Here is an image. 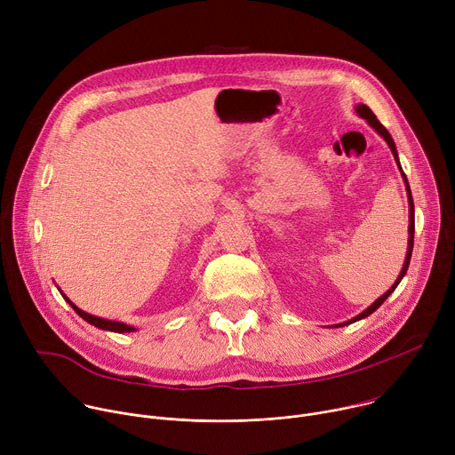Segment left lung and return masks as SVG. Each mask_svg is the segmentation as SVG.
Returning a JSON list of instances; mask_svg holds the SVG:
<instances>
[{"mask_svg":"<svg viewBox=\"0 0 455 455\" xmlns=\"http://www.w3.org/2000/svg\"><path fill=\"white\" fill-rule=\"evenodd\" d=\"M356 113L362 116V118H365L376 132L385 139V142L388 144V148H391V151H393V155H395V160L398 162V153H396V146H395V140H393V137L388 135V132L387 129L383 127V124L376 118V115L369 109V106H365V104H360V106H356ZM398 167L402 169V165H400V162H398ZM403 174V178H405V183H407V194H409V207H411V216H409V250H407V257H405V265H403V268H402V274L398 275V279H396V283L393 284V288L388 290L387 293H383L379 299H376L363 313H360L358 316H355V318H351V320H347V322H344V323H340V326H346V323H353V322H356V320H360V318H365V316H369L372 311H376L383 302H385V299L391 295L395 290H396V286L400 284V281L403 279V275L407 274V268H409V263H411V255H412V246H414V202H412V194H411V187H409V181H407V176H405V172H402Z\"/></svg>","mask_w":455,"mask_h":455,"instance_id":"left-lung-1","label":"left lung"}]
</instances>
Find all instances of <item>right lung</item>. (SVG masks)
Segmentation results:
<instances>
[{
    "label": "right lung",
    "mask_w": 455,
    "mask_h": 455,
    "mask_svg": "<svg viewBox=\"0 0 455 455\" xmlns=\"http://www.w3.org/2000/svg\"><path fill=\"white\" fill-rule=\"evenodd\" d=\"M67 300H68V299H67ZM68 302H70V300H68ZM70 306L76 309V313H77L79 316H83L86 322L93 323L95 328L108 330V331H115V333H132V331H135V328H132V326H125V323H122V322H113V320H106V318L93 316V315H90V313H86V311L79 309V307H77L76 304H72V302H70Z\"/></svg>",
    "instance_id": "1"
}]
</instances>
